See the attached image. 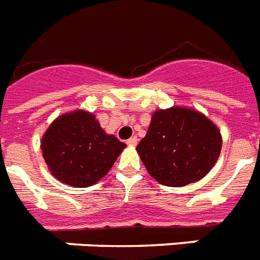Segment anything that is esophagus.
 Segmentation results:
<instances>
[{"instance_id": "obj_1", "label": "esophagus", "mask_w": 260, "mask_h": 260, "mask_svg": "<svg viewBox=\"0 0 260 260\" xmlns=\"http://www.w3.org/2000/svg\"><path fill=\"white\" fill-rule=\"evenodd\" d=\"M137 143H138V138H137V137H132V138H128L127 140L128 146H136Z\"/></svg>"}]
</instances>
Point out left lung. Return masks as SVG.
<instances>
[{
  "label": "left lung",
  "mask_w": 260,
  "mask_h": 260,
  "mask_svg": "<svg viewBox=\"0 0 260 260\" xmlns=\"http://www.w3.org/2000/svg\"><path fill=\"white\" fill-rule=\"evenodd\" d=\"M137 150L151 177L164 185L184 186L212 169L221 150V137L203 114L172 107L155 111Z\"/></svg>",
  "instance_id": "left-lung-1"
}]
</instances>
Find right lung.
I'll return each instance as SVG.
<instances>
[{"label":"right lung","mask_w":260,"mask_h":260,"mask_svg":"<svg viewBox=\"0 0 260 260\" xmlns=\"http://www.w3.org/2000/svg\"><path fill=\"white\" fill-rule=\"evenodd\" d=\"M126 145L107 136L92 114H64L49 126L41 150L49 170L59 181L79 188L107 174Z\"/></svg>","instance_id":"right-lung-1"}]
</instances>
